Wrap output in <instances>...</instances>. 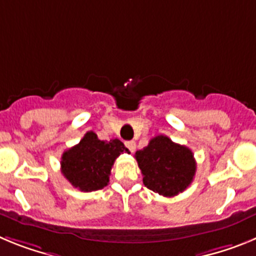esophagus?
Masks as SVG:
<instances>
[{"mask_svg":"<svg viewBox=\"0 0 256 256\" xmlns=\"http://www.w3.org/2000/svg\"><path fill=\"white\" fill-rule=\"evenodd\" d=\"M126 146L128 148V150H130V152H134L136 151V142L134 141H126Z\"/></svg>","mask_w":256,"mask_h":256,"instance_id":"obj_1","label":"esophagus"}]
</instances>
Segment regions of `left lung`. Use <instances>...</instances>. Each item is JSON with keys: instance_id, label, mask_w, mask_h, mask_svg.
<instances>
[{"instance_id": "8db88e82", "label": "left lung", "mask_w": 256, "mask_h": 256, "mask_svg": "<svg viewBox=\"0 0 256 256\" xmlns=\"http://www.w3.org/2000/svg\"><path fill=\"white\" fill-rule=\"evenodd\" d=\"M144 176V184L151 191L172 198L191 184L196 162L188 148L172 141L166 136H156L134 155Z\"/></svg>"}]
</instances>
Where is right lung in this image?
Instances as JSON below:
<instances>
[{
	"mask_svg": "<svg viewBox=\"0 0 256 256\" xmlns=\"http://www.w3.org/2000/svg\"><path fill=\"white\" fill-rule=\"evenodd\" d=\"M130 152L122 141H101L94 132H87L80 142L61 156V173L72 186L84 192L108 186L115 159Z\"/></svg>",
	"mask_w": 256,
	"mask_h": 256,
	"instance_id": "right-lung-1",
	"label": "right lung"
}]
</instances>
